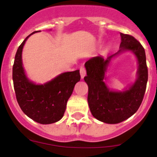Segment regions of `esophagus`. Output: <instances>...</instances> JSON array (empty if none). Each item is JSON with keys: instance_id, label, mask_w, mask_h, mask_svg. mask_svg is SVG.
Returning <instances> with one entry per match:
<instances>
[{"instance_id": "1", "label": "esophagus", "mask_w": 157, "mask_h": 157, "mask_svg": "<svg viewBox=\"0 0 157 157\" xmlns=\"http://www.w3.org/2000/svg\"><path fill=\"white\" fill-rule=\"evenodd\" d=\"M86 68L84 67H80V75H81L82 78L86 76Z\"/></svg>"}]
</instances>
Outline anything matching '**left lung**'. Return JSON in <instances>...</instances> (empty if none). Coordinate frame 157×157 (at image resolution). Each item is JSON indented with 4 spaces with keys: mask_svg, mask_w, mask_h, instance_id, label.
Instances as JSON below:
<instances>
[{
    "mask_svg": "<svg viewBox=\"0 0 157 157\" xmlns=\"http://www.w3.org/2000/svg\"><path fill=\"white\" fill-rule=\"evenodd\" d=\"M120 36L121 43L118 52L106 59L102 56H95L85 63L87 75L84 77V80L88 85L87 101L91 113L97 120L110 124L124 121L138 111L148 81V67L143 46L133 36L122 33ZM127 50L134 52L138 59V78L127 91H112L103 82L106 67L113 56Z\"/></svg>",
    "mask_w": 157,
    "mask_h": 157,
    "instance_id": "left-lung-1",
    "label": "left lung"
}]
</instances>
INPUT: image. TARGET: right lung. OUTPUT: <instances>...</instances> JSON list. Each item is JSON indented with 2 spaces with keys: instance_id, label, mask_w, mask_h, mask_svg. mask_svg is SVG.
Returning <instances> with one entry per match:
<instances>
[{
  "instance_id": "obj_1",
  "label": "right lung",
  "mask_w": 157,
  "mask_h": 157,
  "mask_svg": "<svg viewBox=\"0 0 157 157\" xmlns=\"http://www.w3.org/2000/svg\"><path fill=\"white\" fill-rule=\"evenodd\" d=\"M19 46L13 67L12 79L16 100L20 109L34 121L41 124H50L61 120L67 102L71 95L75 85L80 81L79 70L64 72L51 81L36 85L27 78L22 63V51L27 39Z\"/></svg>"
}]
</instances>
